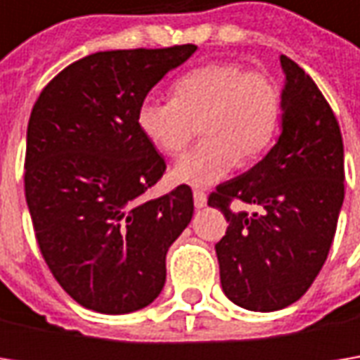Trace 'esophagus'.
Returning <instances> with one entry per match:
<instances>
[{"label":"esophagus","mask_w":360,"mask_h":360,"mask_svg":"<svg viewBox=\"0 0 360 360\" xmlns=\"http://www.w3.org/2000/svg\"><path fill=\"white\" fill-rule=\"evenodd\" d=\"M192 196H194V206H196V208H204V206H206V194H204L202 190H194Z\"/></svg>","instance_id":"1"}]
</instances>
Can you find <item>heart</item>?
<instances>
[{
    "mask_svg": "<svg viewBox=\"0 0 360 360\" xmlns=\"http://www.w3.org/2000/svg\"><path fill=\"white\" fill-rule=\"evenodd\" d=\"M281 112L283 98L270 77L236 62H212L178 77L174 98H146L136 122L168 156L186 148L194 122H200L204 140L176 162L172 174L178 182L208 186L269 150Z\"/></svg>",
    "mask_w": 360,
    "mask_h": 360,
    "instance_id": "obj_1",
    "label": "heart"
}]
</instances>
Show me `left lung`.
<instances>
[{"mask_svg":"<svg viewBox=\"0 0 360 360\" xmlns=\"http://www.w3.org/2000/svg\"><path fill=\"white\" fill-rule=\"evenodd\" d=\"M283 65V131L248 172L218 184L208 206L222 210L226 234L216 242L220 284L242 309L270 312L302 297L325 264L345 200L339 122L309 74ZM262 213H234L231 202Z\"/></svg>","mask_w":360,"mask_h":360,"instance_id":"1","label":"left lung"}]
</instances>
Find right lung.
Returning a JSON list of instances; mask_svg holds the SVG:
<instances>
[{"label":"right lung","mask_w":360,"mask_h":360,"mask_svg":"<svg viewBox=\"0 0 360 360\" xmlns=\"http://www.w3.org/2000/svg\"><path fill=\"white\" fill-rule=\"evenodd\" d=\"M196 46L98 51L41 90L27 124L25 200L53 278L77 304L140 311L166 283V252L194 214L186 184L144 200L166 162L138 128L148 91Z\"/></svg>","instance_id":"add662e5"}]
</instances>
